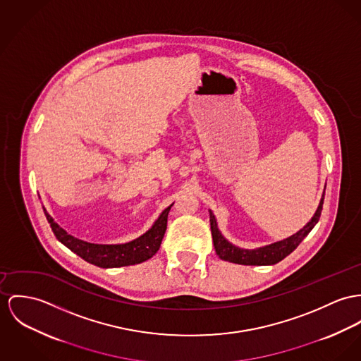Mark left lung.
I'll list each match as a JSON object with an SVG mask.
<instances>
[{
    "mask_svg": "<svg viewBox=\"0 0 361 361\" xmlns=\"http://www.w3.org/2000/svg\"><path fill=\"white\" fill-rule=\"evenodd\" d=\"M323 202H324V195L320 200V204L312 217V220L306 224L305 226L298 231L295 235L276 242L274 245L259 247L255 250L239 249L233 245H231L224 236L221 232L217 228V221L214 214L210 212V228H212V236H213V243L217 255L224 259L229 261L233 264H240V265H274L278 264L283 258H286L290 252L298 247V245L304 240L306 235L313 229V226L317 224L322 210H323Z\"/></svg>",
    "mask_w": 361,
    "mask_h": 361,
    "instance_id": "1",
    "label": "left lung"
}]
</instances>
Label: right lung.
<instances>
[{"label":"right lung","mask_w":361,"mask_h":361,"mask_svg":"<svg viewBox=\"0 0 361 361\" xmlns=\"http://www.w3.org/2000/svg\"><path fill=\"white\" fill-rule=\"evenodd\" d=\"M173 204L162 212L159 219L152 225L149 231L141 235L137 239L125 245H94L80 240L68 235L63 228H60L54 219L45 212L47 220L55 233L56 239L61 242L66 247L74 251L89 264L100 268H118L144 262L154 257L161 247L164 235L166 232L167 214Z\"/></svg>","instance_id":"add662e5"}]
</instances>
